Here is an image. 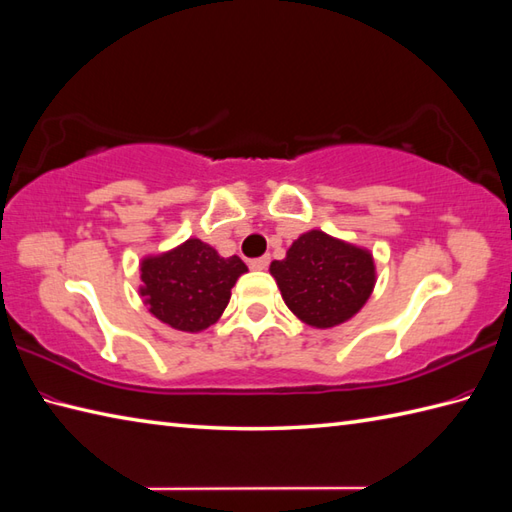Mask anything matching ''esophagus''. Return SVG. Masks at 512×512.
<instances>
[{
    "label": "esophagus",
    "instance_id": "34e87169",
    "mask_svg": "<svg viewBox=\"0 0 512 512\" xmlns=\"http://www.w3.org/2000/svg\"><path fill=\"white\" fill-rule=\"evenodd\" d=\"M270 264V255H264V257H257L251 261V268L253 270H266Z\"/></svg>",
    "mask_w": 512,
    "mask_h": 512
}]
</instances>
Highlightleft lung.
<instances>
[{"mask_svg":"<svg viewBox=\"0 0 512 512\" xmlns=\"http://www.w3.org/2000/svg\"><path fill=\"white\" fill-rule=\"evenodd\" d=\"M290 312L316 329H331L358 314L373 294L377 272L373 253L312 229L294 240L285 259L272 261Z\"/></svg>","mask_w":512,"mask_h":512,"instance_id":"left-lung-1","label":"left lung"}]
</instances>
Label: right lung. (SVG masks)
I'll list each match as a JSON object with an SVG mask.
<instances>
[{
  "instance_id": "right-lung-1",
  "label": "right lung",
  "mask_w": 512,
  "mask_h": 512,
  "mask_svg": "<svg viewBox=\"0 0 512 512\" xmlns=\"http://www.w3.org/2000/svg\"><path fill=\"white\" fill-rule=\"evenodd\" d=\"M244 272L248 268L237 255L220 257L207 242L189 237L172 251L141 259L139 294L161 323L198 334L218 323Z\"/></svg>"
}]
</instances>
